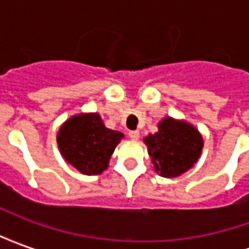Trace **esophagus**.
Returning a JSON list of instances; mask_svg holds the SVG:
<instances>
[{"mask_svg":"<svg viewBox=\"0 0 249 249\" xmlns=\"http://www.w3.org/2000/svg\"><path fill=\"white\" fill-rule=\"evenodd\" d=\"M129 137L132 139V140H139V137H140V132H139V130H130Z\"/></svg>","mask_w":249,"mask_h":249,"instance_id":"esophagus-1","label":"esophagus"}]
</instances>
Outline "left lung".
I'll use <instances>...</instances> for the list:
<instances>
[{
    "mask_svg": "<svg viewBox=\"0 0 249 249\" xmlns=\"http://www.w3.org/2000/svg\"><path fill=\"white\" fill-rule=\"evenodd\" d=\"M157 128L156 133L144 137L155 171L162 178H178L201 156L203 136L185 120L173 117H164Z\"/></svg>",
    "mask_w": 249,
    "mask_h": 249,
    "instance_id": "left-lung-1",
    "label": "left lung"
}]
</instances>
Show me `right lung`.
<instances>
[{
  "label": "right lung",
  "instance_id": "add662e5",
  "mask_svg": "<svg viewBox=\"0 0 249 249\" xmlns=\"http://www.w3.org/2000/svg\"><path fill=\"white\" fill-rule=\"evenodd\" d=\"M124 135L109 129L98 113L73 114L57 132L61 156L78 172L88 176L101 175Z\"/></svg>",
  "mask_w": 249,
  "mask_h": 249
}]
</instances>
